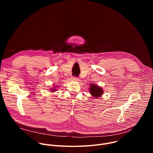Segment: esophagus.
I'll use <instances>...</instances> for the list:
<instances>
[{
  "mask_svg": "<svg viewBox=\"0 0 153 153\" xmlns=\"http://www.w3.org/2000/svg\"><path fill=\"white\" fill-rule=\"evenodd\" d=\"M72 79H73V80H74V81H79V79L78 77H75V76L73 77H72Z\"/></svg>",
  "mask_w": 153,
  "mask_h": 153,
  "instance_id": "1",
  "label": "esophagus"
}]
</instances>
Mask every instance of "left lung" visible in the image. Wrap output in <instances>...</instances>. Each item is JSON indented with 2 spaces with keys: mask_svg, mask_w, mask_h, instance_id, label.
<instances>
[{
  "mask_svg": "<svg viewBox=\"0 0 153 153\" xmlns=\"http://www.w3.org/2000/svg\"><path fill=\"white\" fill-rule=\"evenodd\" d=\"M90 92L93 97H99L103 94V91L102 90V88H100V86L93 83V84H91V85H90Z\"/></svg>",
  "mask_w": 153,
  "mask_h": 153,
  "instance_id": "obj_1",
  "label": "left lung"
}]
</instances>
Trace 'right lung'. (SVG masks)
<instances>
[{"mask_svg":"<svg viewBox=\"0 0 153 153\" xmlns=\"http://www.w3.org/2000/svg\"><path fill=\"white\" fill-rule=\"evenodd\" d=\"M52 90V91H56V90H55V89H54V88H53V89H52V90Z\"/></svg>","mask_w":153,"mask_h":153,"instance_id":"add662e5","label":"right lung"}]
</instances>
